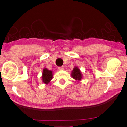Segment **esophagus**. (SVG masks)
Segmentation results:
<instances>
[{
    "mask_svg": "<svg viewBox=\"0 0 127 127\" xmlns=\"http://www.w3.org/2000/svg\"><path fill=\"white\" fill-rule=\"evenodd\" d=\"M58 69H59V70H64V67H58Z\"/></svg>",
    "mask_w": 127,
    "mask_h": 127,
    "instance_id": "34e87169",
    "label": "esophagus"
}]
</instances>
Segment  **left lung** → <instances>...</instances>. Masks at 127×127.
Listing matches in <instances>:
<instances>
[{
	"mask_svg": "<svg viewBox=\"0 0 127 127\" xmlns=\"http://www.w3.org/2000/svg\"><path fill=\"white\" fill-rule=\"evenodd\" d=\"M71 76L75 80L80 81L82 79V75L80 70L77 67H75L71 72Z\"/></svg>",
	"mask_w": 127,
	"mask_h": 127,
	"instance_id": "1",
	"label": "left lung"
}]
</instances>
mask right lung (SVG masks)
<instances>
[{"label": "right lung", "instance_id": "obj_1", "mask_svg": "<svg viewBox=\"0 0 127 127\" xmlns=\"http://www.w3.org/2000/svg\"><path fill=\"white\" fill-rule=\"evenodd\" d=\"M52 71L47 68H44L42 73V81L44 84H47L52 79Z\"/></svg>", "mask_w": 127, "mask_h": 127}]
</instances>
